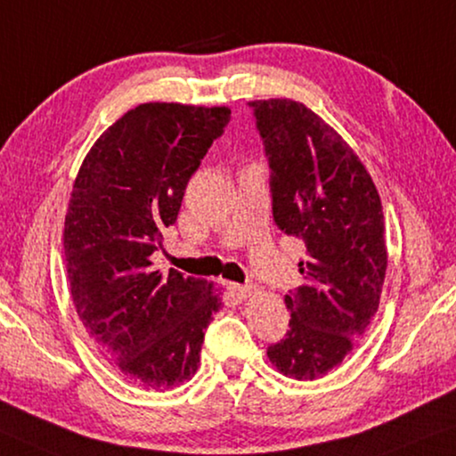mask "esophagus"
Masks as SVG:
<instances>
[{"label": "esophagus", "instance_id": "obj_1", "mask_svg": "<svg viewBox=\"0 0 456 456\" xmlns=\"http://www.w3.org/2000/svg\"><path fill=\"white\" fill-rule=\"evenodd\" d=\"M229 291L235 299L246 301L248 297H252V295L256 293V287L254 285H229Z\"/></svg>", "mask_w": 456, "mask_h": 456}]
</instances>
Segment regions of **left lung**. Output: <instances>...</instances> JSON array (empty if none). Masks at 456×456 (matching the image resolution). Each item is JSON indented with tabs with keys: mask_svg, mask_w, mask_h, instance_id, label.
<instances>
[{
	"mask_svg": "<svg viewBox=\"0 0 456 456\" xmlns=\"http://www.w3.org/2000/svg\"><path fill=\"white\" fill-rule=\"evenodd\" d=\"M249 107L271 167L274 223L307 252L304 283L285 295L289 330L266 355L281 374L316 380L351 354L378 312L388 265L380 196L354 149L304 102Z\"/></svg>",
	"mask_w": 456,
	"mask_h": 456,
	"instance_id": "1",
	"label": "left lung"
}]
</instances>
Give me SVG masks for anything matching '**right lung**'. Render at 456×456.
Masks as SVG:
<instances>
[{
	"mask_svg": "<svg viewBox=\"0 0 456 456\" xmlns=\"http://www.w3.org/2000/svg\"><path fill=\"white\" fill-rule=\"evenodd\" d=\"M229 107L142 102L101 134L69 196L63 254L78 318L101 354L144 388L196 374L221 293L152 268L185 185L229 124Z\"/></svg>",
	"mask_w": 456,
	"mask_h": 456,
	"instance_id": "1",
	"label": "right lung"
}]
</instances>
